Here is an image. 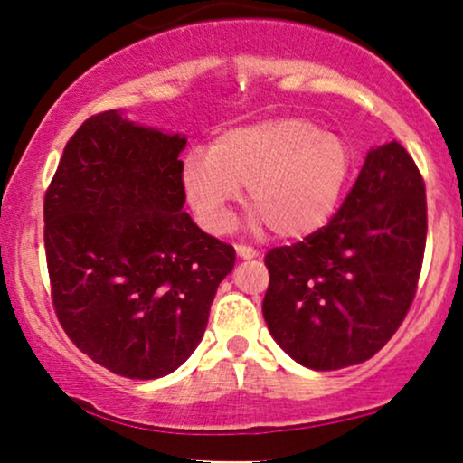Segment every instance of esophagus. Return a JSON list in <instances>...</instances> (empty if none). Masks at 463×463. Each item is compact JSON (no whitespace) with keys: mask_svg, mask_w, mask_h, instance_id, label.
Listing matches in <instances>:
<instances>
[{"mask_svg":"<svg viewBox=\"0 0 463 463\" xmlns=\"http://www.w3.org/2000/svg\"><path fill=\"white\" fill-rule=\"evenodd\" d=\"M235 250H237V257L239 259H254V257H259L257 250L250 248V246H243V243H237Z\"/></svg>","mask_w":463,"mask_h":463,"instance_id":"34e87169","label":"esophagus"}]
</instances>
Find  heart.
I'll use <instances>...</instances> for the list:
<instances>
[{"label": "heart", "mask_w": 463, "mask_h": 463, "mask_svg": "<svg viewBox=\"0 0 463 463\" xmlns=\"http://www.w3.org/2000/svg\"><path fill=\"white\" fill-rule=\"evenodd\" d=\"M348 143L305 117H274L217 137L211 154H194L184 194L206 231L231 224L232 204L248 189L250 224L300 239L331 220L350 176Z\"/></svg>", "instance_id": "heart-1"}]
</instances>
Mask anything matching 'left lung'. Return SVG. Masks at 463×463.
<instances>
[{
    "label": "left lung",
    "instance_id": "obj_1",
    "mask_svg": "<svg viewBox=\"0 0 463 463\" xmlns=\"http://www.w3.org/2000/svg\"><path fill=\"white\" fill-rule=\"evenodd\" d=\"M427 195L398 141L372 147L339 211L305 241L265 254L263 317L311 370L364 364L390 342L416 296Z\"/></svg>",
    "mask_w": 463,
    "mask_h": 463
}]
</instances>
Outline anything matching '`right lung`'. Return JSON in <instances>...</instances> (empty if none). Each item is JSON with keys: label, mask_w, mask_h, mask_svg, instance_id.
Segmentation results:
<instances>
[{"label": "right lung", "mask_w": 463, "mask_h": 463, "mask_svg": "<svg viewBox=\"0 0 463 463\" xmlns=\"http://www.w3.org/2000/svg\"><path fill=\"white\" fill-rule=\"evenodd\" d=\"M183 135L119 110L76 130L45 194L58 322L95 364L161 379L198 348L235 248L184 213Z\"/></svg>", "instance_id": "right-lung-1"}]
</instances>
